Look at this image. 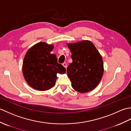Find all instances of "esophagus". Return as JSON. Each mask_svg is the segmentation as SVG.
<instances>
[{"label":"esophagus","instance_id":"34e87169","mask_svg":"<svg viewBox=\"0 0 131 131\" xmlns=\"http://www.w3.org/2000/svg\"><path fill=\"white\" fill-rule=\"evenodd\" d=\"M62 65H63L65 68H67V63H66V62H63V63H62Z\"/></svg>","mask_w":131,"mask_h":131}]
</instances>
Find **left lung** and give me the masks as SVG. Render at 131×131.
Returning <instances> with one entry per match:
<instances>
[{
  "instance_id": "1",
  "label": "left lung",
  "mask_w": 131,
  "mask_h": 131,
  "mask_svg": "<svg viewBox=\"0 0 131 131\" xmlns=\"http://www.w3.org/2000/svg\"><path fill=\"white\" fill-rule=\"evenodd\" d=\"M68 46L73 60L67 68L72 87L81 93L93 90L99 84L104 73L101 54L89 40L68 44Z\"/></svg>"
}]
</instances>
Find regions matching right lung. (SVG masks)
Instances as JSON below:
<instances>
[{
  "label": "right lung",
  "instance_id": "1",
  "mask_svg": "<svg viewBox=\"0 0 131 131\" xmlns=\"http://www.w3.org/2000/svg\"><path fill=\"white\" fill-rule=\"evenodd\" d=\"M53 46L40 42L27 51L24 58L23 71L27 83L39 91H47L55 85L57 73L64 74L66 69L57 62L51 52Z\"/></svg>",
  "mask_w": 131,
  "mask_h": 131
}]
</instances>
